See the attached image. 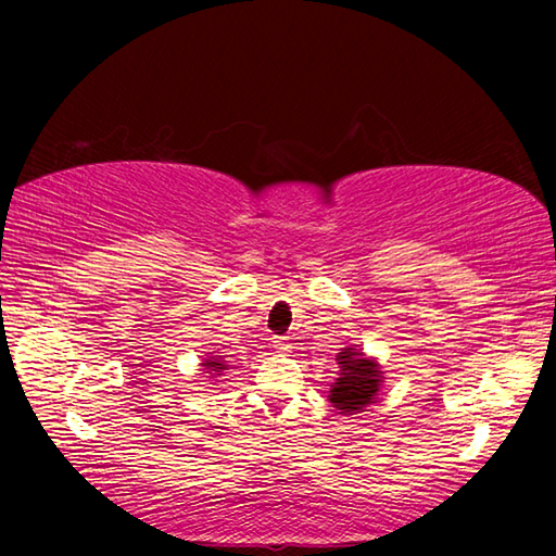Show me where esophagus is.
I'll return each mask as SVG.
<instances>
[{"instance_id":"1","label":"esophagus","mask_w":556,"mask_h":556,"mask_svg":"<svg viewBox=\"0 0 556 556\" xmlns=\"http://www.w3.org/2000/svg\"><path fill=\"white\" fill-rule=\"evenodd\" d=\"M271 346H275L279 353H287L291 349L287 337H275V341H271Z\"/></svg>"}]
</instances>
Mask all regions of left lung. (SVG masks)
<instances>
[{
    "label": "left lung",
    "mask_w": 556,
    "mask_h": 556,
    "mask_svg": "<svg viewBox=\"0 0 556 556\" xmlns=\"http://www.w3.org/2000/svg\"><path fill=\"white\" fill-rule=\"evenodd\" d=\"M341 365V377L332 387L329 401L341 413H356L372 404V399L380 389V368L375 361L363 358L361 351L346 349L337 356Z\"/></svg>",
    "instance_id": "8db88e82"
}]
</instances>
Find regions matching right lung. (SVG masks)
Masks as SVG:
<instances>
[{
  "label": "right lung",
  "mask_w": 556,
  "mask_h": 556,
  "mask_svg": "<svg viewBox=\"0 0 556 556\" xmlns=\"http://www.w3.org/2000/svg\"><path fill=\"white\" fill-rule=\"evenodd\" d=\"M203 365H205L207 370H215V372L224 370V363H219V358H207Z\"/></svg>",
  "instance_id": "1"
}]
</instances>
